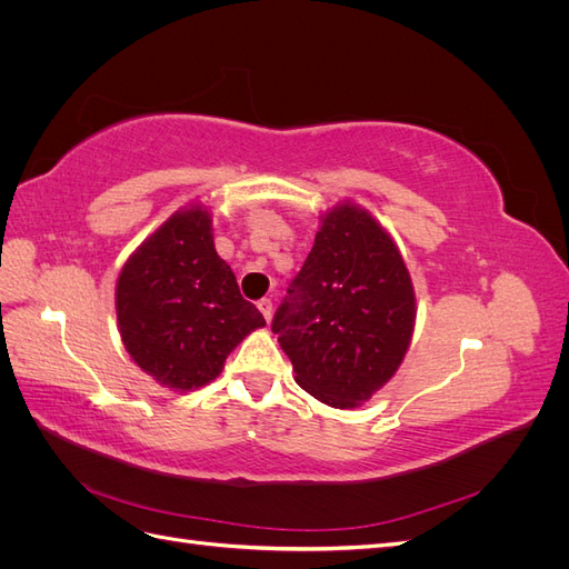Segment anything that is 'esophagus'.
I'll return each mask as SVG.
<instances>
[{"label": "esophagus", "instance_id": "1", "mask_svg": "<svg viewBox=\"0 0 569 569\" xmlns=\"http://www.w3.org/2000/svg\"><path fill=\"white\" fill-rule=\"evenodd\" d=\"M258 311H261L263 318L270 322V318H272V301H270V299H261V301H258Z\"/></svg>", "mask_w": 569, "mask_h": 569}]
</instances>
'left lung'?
Here are the masks:
<instances>
[{
  "instance_id": "1",
  "label": "left lung",
  "mask_w": 569,
  "mask_h": 569,
  "mask_svg": "<svg viewBox=\"0 0 569 569\" xmlns=\"http://www.w3.org/2000/svg\"><path fill=\"white\" fill-rule=\"evenodd\" d=\"M416 289L393 237L343 199L320 216L316 244L272 320L297 385L332 408L372 399L403 363Z\"/></svg>"
}]
</instances>
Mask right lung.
Returning a JSON list of instances; mask_svg holds the SVG:
<instances>
[{"instance_id": "obj_1", "label": "right lung", "mask_w": 569, "mask_h": 569, "mask_svg": "<svg viewBox=\"0 0 569 569\" xmlns=\"http://www.w3.org/2000/svg\"><path fill=\"white\" fill-rule=\"evenodd\" d=\"M118 332L130 358L170 391L213 382L247 335L266 327L213 244L209 206L192 201L120 268Z\"/></svg>"}]
</instances>
